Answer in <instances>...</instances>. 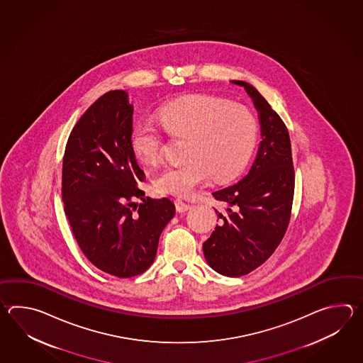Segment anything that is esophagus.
<instances>
[{"instance_id":"1","label":"esophagus","mask_w":363,"mask_h":363,"mask_svg":"<svg viewBox=\"0 0 363 363\" xmlns=\"http://www.w3.org/2000/svg\"><path fill=\"white\" fill-rule=\"evenodd\" d=\"M175 208H177L179 213H184V211L191 208V205H189L188 202L182 200V199H177V200H175Z\"/></svg>"}]
</instances>
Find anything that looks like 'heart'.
Returning <instances> with one entry per match:
<instances>
[{
	"label": "heart",
	"mask_w": 363,
	"mask_h": 363,
	"mask_svg": "<svg viewBox=\"0 0 363 363\" xmlns=\"http://www.w3.org/2000/svg\"><path fill=\"white\" fill-rule=\"evenodd\" d=\"M157 116L169 135L186 138L184 162L167 164L155 174L157 192L189 196L211 178L219 183L232 180L244 170L255 150L257 121L238 104L194 94L167 102ZM162 147V132L155 124L141 122L132 130L131 149L140 162H157Z\"/></svg>",
	"instance_id": "1"
}]
</instances>
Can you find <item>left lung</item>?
Wrapping results in <instances>:
<instances>
[{"mask_svg":"<svg viewBox=\"0 0 363 363\" xmlns=\"http://www.w3.org/2000/svg\"><path fill=\"white\" fill-rule=\"evenodd\" d=\"M244 86L259 114L261 138L255 162L238 183L213 192L224 213L203 245L208 266L224 277L238 278L261 266L286 235L294 202V169L286 124L253 85Z\"/></svg>","mask_w":363,"mask_h":363,"instance_id":"8db88e82","label":"left lung"}]
</instances>
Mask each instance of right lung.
I'll return each instance as SVG.
<instances>
[{
    "label": "right lung",
    "instance_id": "1",
    "mask_svg": "<svg viewBox=\"0 0 363 363\" xmlns=\"http://www.w3.org/2000/svg\"><path fill=\"white\" fill-rule=\"evenodd\" d=\"M133 106L124 91L101 96L69 133L62 164V199L85 257L116 278L143 274L155 262L160 236L175 216L163 197H144L131 149ZM136 198L143 200L139 207Z\"/></svg>",
    "mask_w": 363,
    "mask_h": 363
}]
</instances>
